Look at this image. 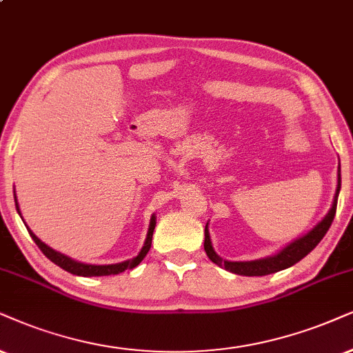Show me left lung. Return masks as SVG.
Returning a JSON list of instances; mask_svg holds the SVG:
<instances>
[{
    "mask_svg": "<svg viewBox=\"0 0 353 353\" xmlns=\"http://www.w3.org/2000/svg\"><path fill=\"white\" fill-rule=\"evenodd\" d=\"M339 192H341V166H339V179H337V189L336 195H334V202L331 210L327 212L323 220L314 226L310 233H306L301 238H298L290 243L288 246H285L282 251L276 252L275 256H269L264 259H257V261H246V262H231V261H223V259L215 252V249L212 246V239H210L208 233V223L205 225V252H207L208 259L212 262H215L216 265L225 267L226 270L233 272L238 275H246V276H262L275 274V272L288 269V267L295 265L296 262H300L303 257H306L313 249L318 246L319 241L324 238V234L327 233V230L331 228L334 216H336V208H337V199Z\"/></svg>",
    "mask_w": 353,
    "mask_h": 353,
    "instance_id": "8db88e82",
    "label": "left lung"
}]
</instances>
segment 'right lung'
Listing matches in <instances>:
<instances>
[{"mask_svg": "<svg viewBox=\"0 0 353 353\" xmlns=\"http://www.w3.org/2000/svg\"><path fill=\"white\" fill-rule=\"evenodd\" d=\"M14 202H16L17 213H19V215H21L19 205H17V199H16V192H14ZM24 225H26V223H24ZM154 226H156V218L153 215V216H151V221H150V228H148V234H146L145 246L141 248V251H140V254H138L137 257L128 259V261H123V262H119V264H109V265H92V264H83V262L73 261V259H71V257L65 256V254H60V252L53 251L52 248H48L47 244H43L42 241H40L37 236H35L32 231L29 230V226H28V231H29L30 238H32L35 241V244H37V246H39L40 251L43 252V256H46L47 259H50L53 264H57L58 267H61V269L66 270V272H70V274H73V275L102 276V275H117V274H120V272L133 269V267H137L138 264H140V262L143 261L145 256H146V254H148L150 248H151V239H153Z\"/></svg>", "mask_w": 353, "mask_h": 353, "instance_id": "right-lung-1", "label": "right lung"}]
</instances>
